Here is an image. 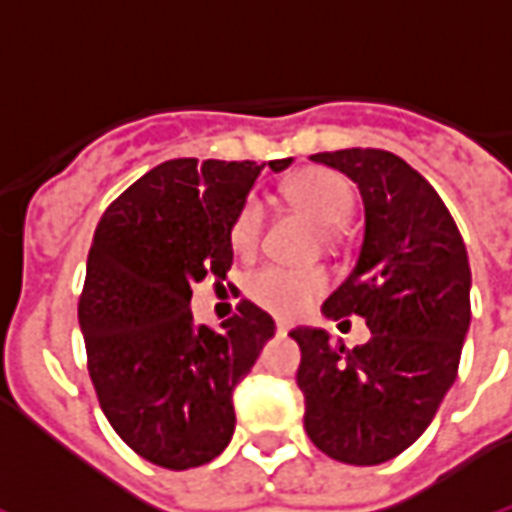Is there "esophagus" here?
I'll use <instances>...</instances> for the list:
<instances>
[{
  "label": "esophagus",
  "instance_id": "34e87169",
  "mask_svg": "<svg viewBox=\"0 0 512 512\" xmlns=\"http://www.w3.org/2000/svg\"><path fill=\"white\" fill-rule=\"evenodd\" d=\"M274 330H277V335H285V332L291 330V327H288L285 321H277V327H274Z\"/></svg>",
  "mask_w": 512,
  "mask_h": 512
}]
</instances>
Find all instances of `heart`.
Segmentation results:
<instances>
[{"label": "heart", "instance_id": "heart-1", "mask_svg": "<svg viewBox=\"0 0 512 512\" xmlns=\"http://www.w3.org/2000/svg\"><path fill=\"white\" fill-rule=\"evenodd\" d=\"M282 196L305 210L307 216L324 227V238H335V232L352 216L355 191L349 180L338 171L324 166H307L296 171L291 180L282 185ZM263 235V207L257 199H249L230 224V244L238 255H252ZM330 277L321 268H285L266 266L257 268L246 280V293L257 307L280 318L299 316L313 299L327 291Z\"/></svg>", "mask_w": 512, "mask_h": 512}]
</instances>
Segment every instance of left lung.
Wrapping results in <instances>:
<instances>
[{
    "mask_svg": "<svg viewBox=\"0 0 512 512\" xmlns=\"http://www.w3.org/2000/svg\"><path fill=\"white\" fill-rule=\"evenodd\" d=\"M352 177L366 235L352 274L324 316H360L371 338L352 352L313 327H296V385L305 430L332 460L377 466L430 427L460 366L471 321V268L452 213L430 182L385 149L318 152Z\"/></svg>",
    "mask_w": 512,
    "mask_h": 512,
    "instance_id": "obj_1",
    "label": "left lung"
}]
</instances>
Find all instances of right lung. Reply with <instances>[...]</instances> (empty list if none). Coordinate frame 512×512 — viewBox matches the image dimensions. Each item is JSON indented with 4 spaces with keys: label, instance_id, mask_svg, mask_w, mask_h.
<instances>
[{
    "label": "right lung",
    "instance_id": "right-lung-1",
    "mask_svg": "<svg viewBox=\"0 0 512 512\" xmlns=\"http://www.w3.org/2000/svg\"><path fill=\"white\" fill-rule=\"evenodd\" d=\"M291 157L271 160L282 171ZM266 163L180 157L146 171L96 224L80 293V330L96 399L121 441L155 466L185 471L224 452L232 391L274 335L241 299L221 330L194 324L202 280H227L230 224Z\"/></svg>",
    "mask_w": 512,
    "mask_h": 512
}]
</instances>
